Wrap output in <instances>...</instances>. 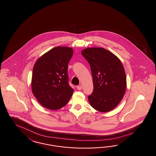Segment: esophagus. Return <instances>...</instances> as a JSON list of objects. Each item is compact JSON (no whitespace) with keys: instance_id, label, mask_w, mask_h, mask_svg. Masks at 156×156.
I'll list each match as a JSON object with an SVG mask.
<instances>
[{"instance_id":"1","label":"esophagus","mask_w":156,"mask_h":156,"mask_svg":"<svg viewBox=\"0 0 156 156\" xmlns=\"http://www.w3.org/2000/svg\"><path fill=\"white\" fill-rule=\"evenodd\" d=\"M76 88H77L78 90H81V89H82V85H78V86L76 87Z\"/></svg>"}]
</instances>
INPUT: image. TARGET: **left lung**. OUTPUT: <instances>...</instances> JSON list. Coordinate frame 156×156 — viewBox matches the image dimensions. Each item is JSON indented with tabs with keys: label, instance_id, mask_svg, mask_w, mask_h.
<instances>
[{
	"label": "left lung",
	"instance_id": "1",
	"mask_svg": "<svg viewBox=\"0 0 156 156\" xmlns=\"http://www.w3.org/2000/svg\"><path fill=\"white\" fill-rule=\"evenodd\" d=\"M81 53L90 65L93 78V92L88 96L90 105L100 112L112 110L126 90V78L122 63L104 48H87Z\"/></svg>",
	"mask_w": 156,
	"mask_h": 156
}]
</instances>
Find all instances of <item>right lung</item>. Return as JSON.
Returning a JSON list of instances; mask_svg holds the SVG:
<instances>
[{"label": "right lung", "instance_id": "obj_1", "mask_svg": "<svg viewBox=\"0 0 156 156\" xmlns=\"http://www.w3.org/2000/svg\"><path fill=\"white\" fill-rule=\"evenodd\" d=\"M73 50L56 47L41 56L35 62L32 76V93L39 103L50 110L67 105L74 89L69 85L68 64Z\"/></svg>", "mask_w": 156, "mask_h": 156}]
</instances>
